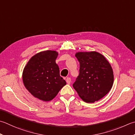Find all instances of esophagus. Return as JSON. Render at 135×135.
<instances>
[{
  "label": "esophagus",
  "instance_id": "1",
  "mask_svg": "<svg viewBox=\"0 0 135 135\" xmlns=\"http://www.w3.org/2000/svg\"><path fill=\"white\" fill-rule=\"evenodd\" d=\"M71 78H68V77H67V78H66V82H67V83L68 84H70V83H71Z\"/></svg>",
  "mask_w": 135,
  "mask_h": 135
}]
</instances>
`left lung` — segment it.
<instances>
[{
  "label": "left lung",
  "instance_id": "1",
  "mask_svg": "<svg viewBox=\"0 0 135 135\" xmlns=\"http://www.w3.org/2000/svg\"><path fill=\"white\" fill-rule=\"evenodd\" d=\"M80 74L73 87L84 102L94 103L111 89L114 76L112 68L104 55L97 51H79Z\"/></svg>",
  "mask_w": 135,
  "mask_h": 135
}]
</instances>
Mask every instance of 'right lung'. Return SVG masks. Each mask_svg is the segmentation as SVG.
Returning <instances> with one entry per match:
<instances>
[{
  "label": "right lung",
  "mask_w": 135,
  "mask_h": 135,
  "mask_svg": "<svg viewBox=\"0 0 135 135\" xmlns=\"http://www.w3.org/2000/svg\"><path fill=\"white\" fill-rule=\"evenodd\" d=\"M59 52L46 50L34 55L24 68L22 78L26 89L41 101H51L66 82L60 75L55 60Z\"/></svg>",
  "instance_id": "right-lung-1"
}]
</instances>
